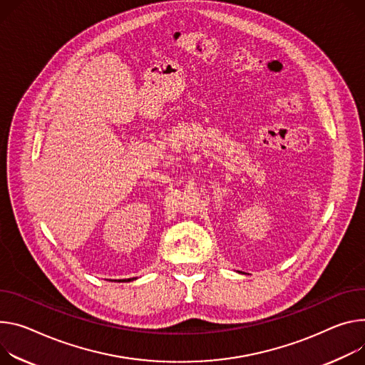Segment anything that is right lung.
<instances>
[{
	"label": "right lung",
	"instance_id": "1",
	"mask_svg": "<svg viewBox=\"0 0 365 365\" xmlns=\"http://www.w3.org/2000/svg\"><path fill=\"white\" fill-rule=\"evenodd\" d=\"M132 279H134V278H129V279H128V281H132Z\"/></svg>",
	"mask_w": 365,
	"mask_h": 365
}]
</instances>
